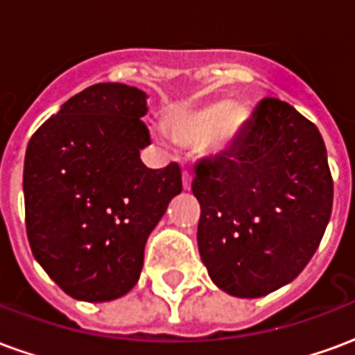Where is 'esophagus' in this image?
Masks as SVG:
<instances>
[{
	"label": "esophagus",
	"mask_w": 355,
	"mask_h": 355,
	"mask_svg": "<svg viewBox=\"0 0 355 355\" xmlns=\"http://www.w3.org/2000/svg\"><path fill=\"white\" fill-rule=\"evenodd\" d=\"M182 186H184V190H190V186H192V173L188 169H182Z\"/></svg>",
	"instance_id": "esophagus-1"
}]
</instances>
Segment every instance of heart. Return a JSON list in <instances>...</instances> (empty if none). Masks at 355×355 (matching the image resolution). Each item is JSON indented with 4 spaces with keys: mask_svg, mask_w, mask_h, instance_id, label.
I'll use <instances>...</instances> for the list:
<instances>
[{
    "mask_svg": "<svg viewBox=\"0 0 355 355\" xmlns=\"http://www.w3.org/2000/svg\"><path fill=\"white\" fill-rule=\"evenodd\" d=\"M247 112L239 104L215 102L201 108H175L167 116L171 137L184 146H201L207 142L215 152H223L238 137L245 123Z\"/></svg>",
    "mask_w": 355,
    "mask_h": 355,
    "instance_id": "b5f03b06",
    "label": "heart"
}]
</instances>
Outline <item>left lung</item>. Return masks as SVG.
<instances>
[{
	"label": "left lung",
	"instance_id": "1",
	"mask_svg": "<svg viewBox=\"0 0 355 355\" xmlns=\"http://www.w3.org/2000/svg\"><path fill=\"white\" fill-rule=\"evenodd\" d=\"M193 173L201 261L220 289L264 297L304 270L333 211L327 150L310 119L264 98L234 146Z\"/></svg>",
	"mask_w": 355,
	"mask_h": 355
}]
</instances>
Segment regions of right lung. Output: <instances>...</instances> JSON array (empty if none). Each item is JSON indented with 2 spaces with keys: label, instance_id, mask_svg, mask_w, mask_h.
Listing matches in <instances>:
<instances>
[{
  "label": "right lung",
  "instance_id": "right-lung-1",
  "mask_svg": "<svg viewBox=\"0 0 355 355\" xmlns=\"http://www.w3.org/2000/svg\"><path fill=\"white\" fill-rule=\"evenodd\" d=\"M146 93L96 83L32 135L24 159L26 234L35 261L66 295L106 302L139 282L144 245L182 190L178 163L140 162Z\"/></svg>",
  "mask_w": 355,
  "mask_h": 355
}]
</instances>
